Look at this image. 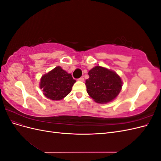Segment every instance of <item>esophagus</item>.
<instances>
[{
    "label": "esophagus",
    "mask_w": 161,
    "mask_h": 161,
    "mask_svg": "<svg viewBox=\"0 0 161 161\" xmlns=\"http://www.w3.org/2000/svg\"><path fill=\"white\" fill-rule=\"evenodd\" d=\"M78 80H79V81H84V80H85V79H84V77H83V76H81V77H80V78H79V79H78Z\"/></svg>",
    "instance_id": "esophagus-1"
}]
</instances>
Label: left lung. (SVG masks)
<instances>
[{"instance_id": "8db88e82", "label": "left lung", "mask_w": 161, "mask_h": 161, "mask_svg": "<svg viewBox=\"0 0 161 161\" xmlns=\"http://www.w3.org/2000/svg\"><path fill=\"white\" fill-rule=\"evenodd\" d=\"M86 91L97 103H107L118 95L122 86L121 78L115 72L97 66L88 73Z\"/></svg>"}]
</instances>
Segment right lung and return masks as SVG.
Here are the masks:
<instances>
[{
	"label": "right lung",
	"mask_w": 161,
	"mask_h": 161,
	"mask_svg": "<svg viewBox=\"0 0 161 161\" xmlns=\"http://www.w3.org/2000/svg\"><path fill=\"white\" fill-rule=\"evenodd\" d=\"M75 82L71 74L67 73L60 66H57L42 77L40 88L46 97L57 101L70 93Z\"/></svg>",
	"instance_id": "obj_1"
}]
</instances>
